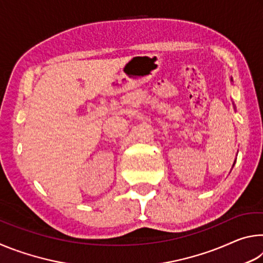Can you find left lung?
<instances>
[{
  "label": "left lung",
  "instance_id": "8db88e82",
  "mask_svg": "<svg viewBox=\"0 0 263 263\" xmlns=\"http://www.w3.org/2000/svg\"><path fill=\"white\" fill-rule=\"evenodd\" d=\"M233 81V80H232V78H231V82H232ZM234 163H235V161H234ZM234 163H233V166H234Z\"/></svg>",
  "mask_w": 263,
  "mask_h": 263
}]
</instances>
